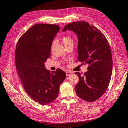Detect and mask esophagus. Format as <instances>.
<instances>
[{"label": "esophagus", "mask_w": 128, "mask_h": 128, "mask_svg": "<svg viewBox=\"0 0 128 128\" xmlns=\"http://www.w3.org/2000/svg\"><path fill=\"white\" fill-rule=\"evenodd\" d=\"M73 74V73L71 71H66V76H69L70 75H71L72 74Z\"/></svg>", "instance_id": "esophagus-1"}]
</instances>
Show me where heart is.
Returning a JSON list of instances; mask_svg holds the SVG:
<instances>
[{
    "instance_id": "heart-1",
    "label": "heart",
    "mask_w": 128,
    "mask_h": 128,
    "mask_svg": "<svg viewBox=\"0 0 128 128\" xmlns=\"http://www.w3.org/2000/svg\"><path fill=\"white\" fill-rule=\"evenodd\" d=\"M62 40L63 44L65 46H68L70 44H73V40L71 37L68 36H64L62 37ZM55 44V42L54 41L52 44V48H53Z\"/></svg>"
}]
</instances>
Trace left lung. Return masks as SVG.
I'll return each mask as SVG.
<instances>
[{"instance_id":"8db88e82","label":"left lung","mask_w":128,"mask_h":128,"mask_svg":"<svg viewBox=\"0 0 128 128\" xmlns=\"http://www.w3.org/2000/svg\"><path fill=\"white\" fill-rule=\"evenodd\" d=\"M73 31L77 37L78 60L88 64V71L79 77L75 91L81 99L93 102L100 98L109 84L113 62L111 49L104 35L93 25L77 22L66 25L62 32Z\"/></svg>"}]
</instances>
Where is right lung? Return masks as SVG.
Segmentation results:
<instances>
[{
  "mask_svg": "<svg viewBox=\"0 0 128 128\" xmlns=\"http://www.w3.org/2000/svg\"><path fill=\"white\" fill-rule=\"evenodd\" d=\"M60 28L56 24H35L22 36L16 45V68L24 89L33 100L42 106L57 97L66 76L61 69L50 73L44 65Z\"/></svg>",
  "mask_w": 128,
  "mask_h": 128,
  "instance_id": "add662e5",
  "label": "right lung"
}]
</instances>
